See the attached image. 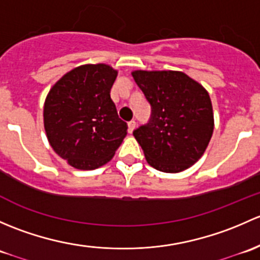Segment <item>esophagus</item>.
Instances as JSON below:
<instances>
[{
    "mask_svg": "<svg viewBox=\"0 0 260 260\" xmlns=\"http://www.w3.org/2000/svg\"><path fill=\"white\" fill-rule=\"evenodd\" d=\"M136 120H131V122H128V132L129 133H132L133 131H135V128H136Z\"/></svg>",
    "mask_w": 260,
    "mask_h": 260,
    "instance_id": "1",
    "label": "esophagus"
}]
</instances>
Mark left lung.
<instances>
[{"label": "left lung", "mask_w": 260, "mask_h": 260, "mask_svg": "<svg viewBox=\"0 0 260 260\" xmlns=\"http://www.w3.org/2000/svg\"><path fill=\"white\" fill-rule=\"evenodd\" d=\"M151 106L146 124L133 131L149 165L162 172H181L204 154L214 131L210 96L181 72L132 73Z\"/></svg>", "instance_id": "left-lung-1"}]
</instances>
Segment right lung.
<instances>
[{"label":"right lung","instance_id":"add662e5","mask_svg":"<svg viewBox=\"0 0 260 260\" xmlns=\"http://www.w3.org/2000/svg\"><path fill=\"white\" fill-rule=\"evenodd\" d=\"M117 72L106 64L81 65L49 91L44 106L46 136L55 152L79 170L111 161L127 136L111 98Z\"/></svg>","mask_w":260,"mask_h":260}]
</instances>
